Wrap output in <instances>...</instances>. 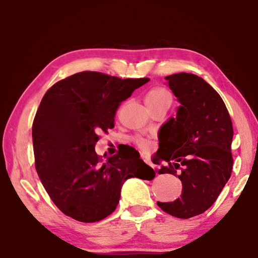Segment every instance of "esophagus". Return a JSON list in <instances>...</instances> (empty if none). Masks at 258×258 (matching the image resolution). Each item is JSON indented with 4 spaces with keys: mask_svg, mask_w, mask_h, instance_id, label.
<instances>
[{
    "mask_svg": "<svg viewBox=\"0 0 258 258\" xmlns=\"http://www.w3.org/2000/svg\"><path fill=\"white\" fill-rule=\"evenodd\" d=\"M141 158H142L143 159V161H144V162L146 163V164H149V165H151V166H152V163H151V161L148 159V158H146V156H144L143 154L142 155H141Z\"/></svg>",
    "mask_w": 258,
    "mask_h": 258,
    "instance_id": "1",
    "label": "esophagus"
}]
</instances>
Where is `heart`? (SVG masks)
<instances>
[{
    "label": "heart",
    "mask_w": 258,
    "mask_h": 258,
    "mask_svg": "<svg viewBox=\"0 0 258 258\" xmlns=\"http://www.w3.org/2000/svg\"><path fill=\"white\" fill-rule=\"evenodd\" d=\"M145 104L148 105L149 108H152L154 106L162 105V104H169L172 103V96L170 92L164 87H153L151 88L148 93L145 94ZM136 144H138L142 150H149L151 143L148 140L138 138L136 139Z\"/></svg>",
    "instance_id": "1"
}]
</instances>
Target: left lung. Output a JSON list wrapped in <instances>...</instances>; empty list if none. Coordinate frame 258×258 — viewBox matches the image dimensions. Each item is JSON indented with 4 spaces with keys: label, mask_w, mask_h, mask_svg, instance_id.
Segmentation results:
<instances>
[{
    "label": "left lung",
    "mask_w": 258,
    "mask_h": 258,
    "mask_svg": "<svg viewBox=\"0 0 258 258\" xmlns=\"http://www.w3.org/2000/svg\"><path fill=\"white\" fill-rule=\"evenodd\" d=\"M181 104L175 118L160 130L154 162L164 160L159 174H173L182 182V194L172 203L158 206L176 218L204 214L218 198L233 170L234 130L223 98L194 74L165 77Z\"/></svg>",
    "instance_id": "8db88e82"
}]
</instances>
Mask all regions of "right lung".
Here are the masks:
<instances>
[{
    "label": "right lung",
    "mask_w": 258,
    "mask_h": 258,
    "mask_svg": "<svg viewBox=\"0 0 258 258\" xmlns=\"http://www.w3.org/2000/svg\"><path fill=\"white\" fill-rule=\"evenodd\" d=\"M149 80L82 72L44 94L32 125L35 170L66 216L82 223L102 220L117 207L125 180L154 178L131 146L106 161L95 152L98 134L114 127L120 103Z\"/></svg>",
    "instance_id": "obj_1"
}]
</instances>
